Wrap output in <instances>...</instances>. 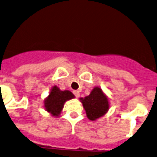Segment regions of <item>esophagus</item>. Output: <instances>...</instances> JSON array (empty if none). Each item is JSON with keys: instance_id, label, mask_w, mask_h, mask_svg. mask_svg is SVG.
Wrapping results in <instances>:
<instances>
[{"instance_id": "34e87169", "label": "esophagus", "mask_w": 157, "mask_h": 157, "mask_svg": "<svg viewBox=\"0 0 157 157\" xmlns=\"http://www.w3.org/2000/svg\"><path fill=\"white\" fill-rule=\"evenodd\" d=\"M74 94L75 95V97H77V98H78L79 97H80V92L77 90H74Z\"/></svg>"}]
</instances>
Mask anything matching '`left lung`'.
Wrapping results in <instances>:
<instances>
[{"mask_svg": "<svg viewBox=\"0 0 157 157\" xmlns=\"http://www.w3.org/2000/svg\"><path fill=\"white\" fill-rule=\"evenodd\" d=\"M90 121H94L107 113L109 108L108 97L101 88L95 86L89 96L80 98Z\"/></svg>", "mask_w": 157, "mask_h": 157, "instance_id": "left-lung-1", "label": "left lung"}]
</instances>
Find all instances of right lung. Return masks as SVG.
Returning <instances> with one entry per match:
<instances>
[{"label":"right lung","mask_w":157,"mask_h":157,"mask_svg":"<svg viewBox=\"0 0 157 157\" xmlns=\"http://www.w3.org/2000/svg\"><path fill=\"white\" fill-rule=\"evenodd\" d=\"M74 95L69 90H60L57 86L51 90L49 95L44 101V108L53 117H59L65 102L74 98Z\"/></svg>","instance_id":"1"}]
</instances>
